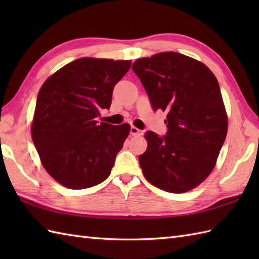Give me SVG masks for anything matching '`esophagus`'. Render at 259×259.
<instances>
[{"instance_id": "34e87169", "label": "esophagus", "mask_w": 259, "mask_h": 259, "mask_svg": "<svg viewBox=\"0 0 259 259\" xmlns=\"http://www.w3.org/2000/svg\"><path fill=\"white\" fill-rule=\"evenodd\" d=\"M130 134L133 135V136H140L141 134H142V131L140 130V129H138L137 128V126H131L130 128Z\"/></svg>"}]
</instances>
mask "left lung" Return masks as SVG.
Listing matches in <instances>:
<instances>
[{
  "label": "left lung",
  "instance_id": "1",
  "mask_svg": "<svg viewBox=\"0 0 259 259\" xmlns=\"http://www.w3.org/2000/svg\"><path fill=\"white\" fill-rule=\"evenodd\" d=\"M152 109L167 112V135L147 131L139 156L146 179L174 194L200 185L211 172L226 139L228 119L216 76L205 64L161 52L133 64Z\"/></svg>",
  "mask_w": 259,
  "mask_h": 259
}]
</instances>
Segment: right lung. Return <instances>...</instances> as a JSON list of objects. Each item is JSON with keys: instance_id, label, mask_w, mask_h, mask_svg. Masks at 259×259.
<instances>
[{"instance_id": "add662e5", "label": "right lung", "mask_w": 259, "mask_h": 259, "mask_svg": "<svg viewBox=\"0 0 259 259\" xmlns=\"http://www.w3.org/2000/svg\"><path fill=\"white\" fill-rule=\"evenodd\" d=\"M130 60L81 58L64 65L38 91L31 126L43 167L59 184L84 189L106 180L130 125L96 120L109 109Z\"/></svg>"}]
</instances>
